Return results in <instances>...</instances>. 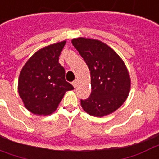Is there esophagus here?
<instances>
[{"instance_id":"obj_1","label":"esophagus","mask_w":159,"mask_h":159,"mask_svg":"<svg viewBox=\"0 0 159 159\" xmlns=\"http://www.w3.org/2000/svg\"><path fill=\"white\" fill-rule=\"evenodd\" d=\"M72 85H73L74 88H75V89H76V86H77V80H75V81H74L73 83H72Z\"/></svg>"}]
</instances>
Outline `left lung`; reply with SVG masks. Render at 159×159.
<instances>
[{"label":"left lung","mask_w":159,"mask_h":159,"mask_svg":"<svg viewBox=\"0 0 159 159\" xmlns=\"http://www.w3.org/2000/svg\"><path fill=\"white\" fill-rule=\"evenodd\" d=\"M71 43L91 74V94L88 99L81 100L83 110L96 117L112 114L130 93V77L126 66L112 48L100 40L80 37Z\"/></svg>","instance_id":"8db88e82"}]
</instances>
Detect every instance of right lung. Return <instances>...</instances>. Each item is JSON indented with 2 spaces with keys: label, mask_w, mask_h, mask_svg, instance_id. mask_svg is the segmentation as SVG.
Returning <instances> with one entry per match:
<instances>
[{
  "label": "right lung",
  "mask_w": 159,
  "mask_h": 159,
  "mask_svg": "<svg viewBox=\"0 0 159 159\" xmlns=\"http://www.w3.org/2000/svg\"><path fill=\"white\" fill-rule=\"evenodd\" d=\"M66 41L45 46L28 60L18 78V93L29 111L49 116L57 109L66 91L74 89L65 78L59 56Z\"/></svg>",
  "instance_id": "add662e5"
}]
</instances>
